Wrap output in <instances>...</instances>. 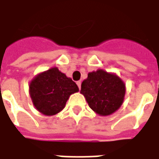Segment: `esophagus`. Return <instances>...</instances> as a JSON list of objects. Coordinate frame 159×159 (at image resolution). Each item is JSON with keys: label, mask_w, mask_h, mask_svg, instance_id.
<instances>
[{"label": "esophagus", "mask_w": 159, "mask_h": 159, "mask_svg": "<svg viewBox=\"0 0 159 159\" xmlns=\"http://www.w3.org/2000/svg\"><path fill=\"white\" fill-rule=\"evenodd\" d=\"M76 84H77V86H78V88H79V89H81V82H80V81L76 82Z\"/></svg>", "instance_id": "34e87169"}]
</instances>
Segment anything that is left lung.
I'll list each match as a JSON object with an SVG mask.
<instances>
[{
    "label": "left lung",
    "instance_id": "left-lung-1",
    "mask_svg": "<svg viewBox=\"0 0 159 159\" xmlns=\"http://www.w3.org/2000/svg\"><path fill=\"white\" fill-rule=\"evenodd\" d=\"M126 92L118 76L102 70L89 73L81 86V93L89 106L100 115H109L121 106Z\"/></svg>",
    "mask_w": 159,
    "mask_h": 159
}]
</instances>
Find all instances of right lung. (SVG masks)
Returning a JSON list of instances; mask_svg holds the SVG:
<instances>
[{"label":"right lung","mask_w":159,"mask_h":159,"mask_svg":"<svg viewBox=\"0 0 159 159\" xmlns=\"http://www.w3.org/2000/svg\"><path fill=\"white\" fill-rule=\"evenodd\" d=\"M78 87L72 79L52 68L38 75L30 83V95L35 107L45 115H54L65 106Z\"/></svg>","instance_id":"add662e5"}]
</instances>
